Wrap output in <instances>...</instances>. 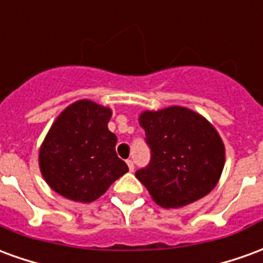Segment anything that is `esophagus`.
<instances>
[{
    "label": "esophagus",
    "instance_id": "1",
    "mask_svg": "<svg viewBox=\"0 0 263 263\" xmlns=\"http://www.w3.org/2000/svg\"><path fill=\"white\" fill-rule=\"evenodd\" d=\"M126 165H128V167H129V171L134 172V167H135V166H134V162H132V159L126 160Z\"/></svg>",
    "mask_w": 263,
    "mask_h": 263
}]
</instances>
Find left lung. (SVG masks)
I'll return each instance as SVG.
<instances>
[{
  "mask_svg": "<svg viewBox=\"0 0 263 263\" xmlns=\"http://www.w3.org/2000/svg\"><path fill=\"white\" fill-rule=\"evenodd\" d=\"M151 160L135 176L156 203L175 209L209 194L221 176L226 151L209 121L184 107L139 117Z\"/></svg>",
  "mask_w": 263,
  "mask_h": 263,
  "instance_id": "1",
  "label": "left lung"
}]
</instances>
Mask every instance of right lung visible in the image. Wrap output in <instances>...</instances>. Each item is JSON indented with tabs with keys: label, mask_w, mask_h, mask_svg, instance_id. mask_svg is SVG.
Masks as SVG:
<instances>
[{
	"label": "right lung",
	"mask_w": 263,
	"mask_h": 263,
	"mask_svg": "<svg viewBox=\"0 0 263 263\" xmlns=\"http://www.w3.org/2000/svg\"><path fill=\"white\" fill-rule=\"evenodd\" d=\"M111 109L80 100L54 121L39 152L45 180L60 196L90 203L128 172L108 129Z\"/></svg>",
	"instance_id": "obj_1"
}]
</instances>
